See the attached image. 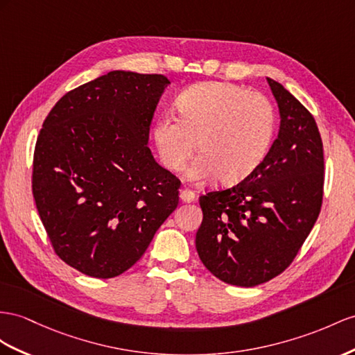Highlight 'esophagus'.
Here are the masks:
<instances>
[{
  "mask_svg": "<svg viewBox=\"0 0 355 355\" xmlns=\"http://www.w3.org/2000/svg\"><path fill=\"white\" fill-rule=\"evenodd\" d=\"M180 198H181V201H183V202H193L196 199V195H195L192 189H181Z\"/></svg>",
  "mask_w": 355,
  "mask_h": 355,
  "instance_id": "1",
  "label": "esophagus"
}]
</instances>
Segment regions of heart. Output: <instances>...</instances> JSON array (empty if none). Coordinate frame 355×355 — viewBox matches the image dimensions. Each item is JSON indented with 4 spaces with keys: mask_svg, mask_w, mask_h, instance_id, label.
Returning a JSON list of instances; mask_svg holds the SVG:
<instances>
[{
    "mask_svg": "<svg viewBox=\"0 0 355 355\" xmlns=\"http://www.w3.org/2000/svg\"><path fill=\"white\" fill-rule=\"evenodd\" d=\"M175 106L178 118L162 115L151 130L166 169L183 168L196 141L201 154L189 169L193 181L219 174L225 183H237L264 160L276 127L275 107L266 94L228 83H202L184 89Z\"/></svg>",
    "mask_w": 355,
    "mask_h": 355,
    "instance_id": "obj_1",
    "label": "heart"
}]
</instances>
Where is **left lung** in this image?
I'll use <instances>...</instances> for the list:
<instances>
[{
    "label": "left lung",
    "mask_w": 355,
    "mask_h": 355,
    "mask_svg": "<svg viewBox=\"0 0 355 355\" xmlns=\"http://www.w3.org/2000/svg\"><path fill=\"white\" fill-rule=\"evenodd\" d=\"M267 83L282 118L277 139L239 184L199 196V258L225 284L246 288L293 264L324 195V148L313 115L276 80Z\"/></svg>",
    "instance_id": "1"
}]
</instances>
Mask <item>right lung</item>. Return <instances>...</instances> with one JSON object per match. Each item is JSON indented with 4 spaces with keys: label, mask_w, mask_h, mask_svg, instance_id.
I'll use <instances>...</instances> for the list:
<instances>
[{
    "label": "right lung",
    "mask_w": 355,
    "mask_h": 355,
    "mask_svg": "<svg viewBox=\"0 0 355 355\" xmlns=\"http://www.w3.org/2000/svg\"><path fill=\"white\" fill-rule=\"evenodd\" d=\"M163 75L109 71L69 91L44 118L33 196L57 257L111 279L144 255L178 205L181 181L147 147Z\"/></svg>",
    "instance_id": "right-lung-1"
}]
</instances>
